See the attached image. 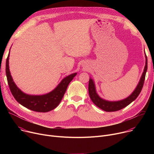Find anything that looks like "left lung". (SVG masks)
I'll return each mask as SVG.
<instances>
[{"mask_svg":"<svg viewBox=\"0 0 154 154\" xmlns=\"http://www.w3.org/2000/svg\"><path fill=\"white\" fill-rule=\"evenodd\" d=\"M146 58V64L142 75L140 78L138 84L137 85L136 88L129 96L124 99L118 100V101H109L105 100L101 98L96 92V86L93 80L90 77L89 85H88V91L90 97L93 101V102L99 108L103 109L105 112H116L120 110V109L125 108L133 101H134L137 97L139 96L143 86L144 85V82L145 80V76L147 69V56L145 53Z\"/></svg>","mask_w":154,"mask_h":154,"instance_id":"left-lung-1","label":"left lung"}]
</instances>
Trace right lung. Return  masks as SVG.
Wrapping results in <instances>:
<instances>
[{"label": "right lung", "mask_w": 154, "mask_h": 154, "mask_svg": "<svg viewBox=\"0 0 154 154\" xmlns=\"http://www.w3.org/2000/svg\"><path fill=\"white\" fill-rule=\"evenodd\" d=\"M10 52L6 61V75L10 91L20 105L37 112H48L55 108L60 103L69 83L77 72L64 77L52 91L43 95H30L22 91L14 82L9 69Z\"/></svg>", "instance_id": "add662e5"}]
</instances>
